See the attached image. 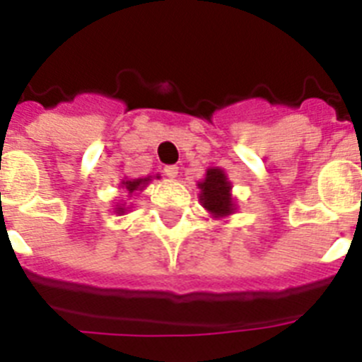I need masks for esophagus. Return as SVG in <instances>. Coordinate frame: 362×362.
<instances>
[{
  "label": "esophagus",
  "instance_id": "34e87169",
  "mask_svg": "<svg viewBox=\"0 0 362 362\" xmlns=\"http://www.w3.org/2000/svg\"><path fill=\"white\" fill-rule=\"evenodd\" d=\"M177 172H179V168H177V166H175V165L165 166V175H166V177L174 179L175 175H177Z\"/></svg>",
  "mask_w": 362,
  "mask_h": 362
}]
</instances>
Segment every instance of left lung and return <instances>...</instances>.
Masks as SVG:
<instances>
[{"label":"left lung","instance_id":"left-lung-1","mask_svg":"<svg viewBox=\"0 0 362 362\" xmlns=\"http://www.w3.org/2000/svg\"><path fill=\"white\" fill-rule=\"evenodd\" d=\"M201 201L206 210L214 216H228L233 212V201L230 196V183L226 181L225 172L221 168H210L206 179L199 183Z\"/></svg>","mask_w":362,"mask_h":362}]
</instances>
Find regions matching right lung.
<instances>
[{"label":"right lung","mask_w":362,"mask_h":362,"mask_svg":"<svg viewBox=\"0 0 362 362\" xmlns=\"http://www.w3.org/2000/svg\"><path fill=\"white\" fill-rule=\"evenodd\" d=\"M146 181H148V177L134 179V181H123V185H124V188L129 190V194H132V192L137 190L139 187H145ZM139 190H141V188H139ZM123 212H124V209H117V214H123Z\"/></svg>","instance_id":"1"}]
</instances>
